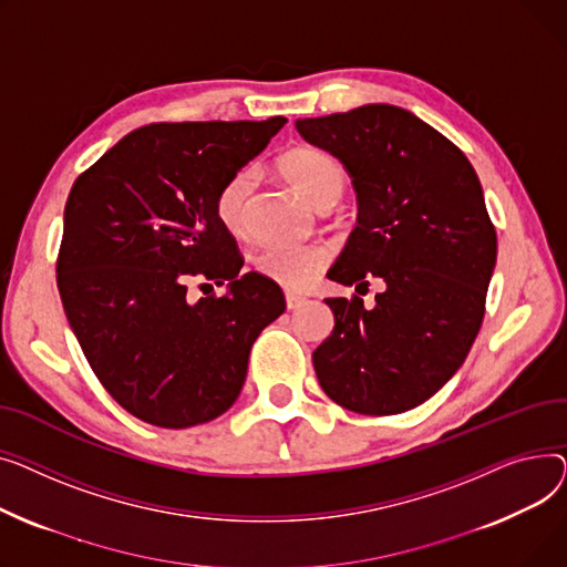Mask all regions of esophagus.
Returning <instances> with one entry per match:
<instances>
[{"label":"esophagus","mask_w":567,"mask_h":567,"mask_svg":"<svg viewBox=\"0 0 567 567\" xmlns=\"http://www.w3.org/2000/svg\"><path fill=\"white\" fill-rule=\"evenodd\" d=\"M307 302V297H302V295H295V292H286V309L288 311H295V309H299Z\"/></svg>","instance_id":"esophagus-1"}]
</instances>
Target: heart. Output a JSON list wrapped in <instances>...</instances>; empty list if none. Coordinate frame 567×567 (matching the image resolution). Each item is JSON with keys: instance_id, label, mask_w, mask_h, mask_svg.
Segmentation results:
<instances>
[{"instance_id": "heart-1", "label": "heart", "mask_w": 567, "mask_h": 567, "mask_svg": "<svg viewBox=\"0 0 567 567\" xmlns=\"http://www.w3.org/2000/svg\"><path fill=\"white\" fill-rule=\"evenodd\" d=\"M284 178L307 202L322 210L331 208L346 187V169L322 151L295 148L279 162ZM256 185V169L245 166L230 174L215 194V215L230 236H245L249 228V198ZM331 251L322 243L265 245L254 256V270L286 290H307L327 268Z\"/></svg>"}]
</instances>
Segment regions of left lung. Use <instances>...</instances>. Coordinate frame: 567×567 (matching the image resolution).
I'll list each match as a JSON object with an SVG mask.
<instances>
[{"mask_svg":"<svg viewBox=\"0 0 567 567\" xmlns=\"http://www.w3.org/2000/svg\"><path fill=\"white\" fill-rule=\"evenodd\" d=\"M339 157L359 217L329 279L386 284L375 307L329 297L334 331L313 352L322 391L357 414H401L435 395L467 359L485 316L496 230L481 181L451 140L408 110L363 105L295 123Z\"/></svg>","mask_w":567,"mask_h":567,"instance_id":"8db88e82","label":"left lung"}]
</instances>
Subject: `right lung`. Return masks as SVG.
<instances>
[{"mask_svg": "<svg viewBox=\"0 0 567 567\" xmlns=\"http://www.w3.org/2000/svg\"><path fill=\"white\" fill-rule=\"evenodd\" d=\"M284 123H151L73 183L59 295L91 371L132 416L181 430L224 414L254 341L286 311L275 281L240 272L238 243L215 215L219 185ZM192 278L230 280L229 292L192 303Z\"/></svg>", "mask_w": 567, "mask_h": 567, "instance_id": "obj_1", "label": "right lung"}]
</instances>
